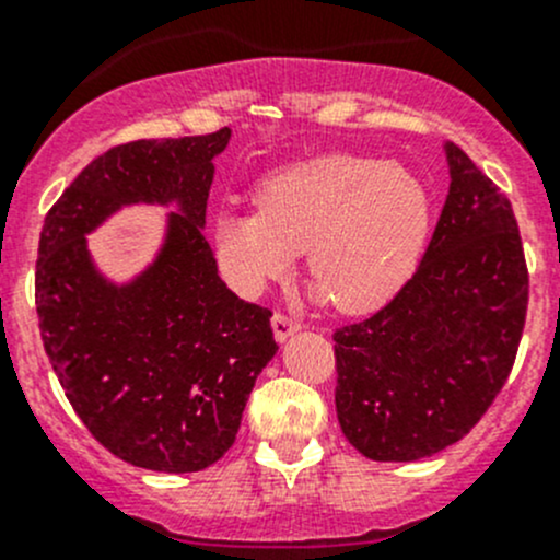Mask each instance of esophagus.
I'll return each mask as SVG.
<instances>
[{
  "mask_svg": "<svg viewBox=\"0 0 560 560\" xmlns=\"http://www.w3.org/2000/svg\"><path fill=\"white\" fill-rule=\"evenodd\" d=\"M301 330V322L298 319H292V316H287V314H273V336H276V341H287V338L292 336V332H298Z\"/></svg>",
  "mask_w": 560,
  "mask_h": 560,
  "instance_id": "1",
  "label": "esophagus"
}]
</instances>
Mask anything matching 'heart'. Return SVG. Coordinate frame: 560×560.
<instances>
[{
    "mask_svg": "<svg viewBox=\"0 0 560 560\" xmlns=\"http://www.w3.org/2000/svg\"><path fill=\"white\" fill-rule=\"evenodd\" d=\"M259 206L219 213L213 238L230 279L257 292L306 248L308 273L341 312H371L415 270L431 200L395 162L325 154L262 180Z\"/></svg>",
    "mask_w": 560,
    "mask_h": 560,
    "instance_id": "b5f03b06",
    "label": "heart"
}]
</instances>
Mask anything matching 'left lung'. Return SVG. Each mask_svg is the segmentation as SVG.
<instances>
[{"mask_svg":"<svg viewBox=\"0 0 560 560\" xmlns=\"http://www.w3.org/2000/svg\"><path fill=\"white\" fill-rule=\"evenodd\" d=\"M425 257L398 295L336 341V411L371 460H420L460 442L510 380L528 312L515 211L460 145Z\"/></svg>","mask_w":560,"mask_h":560,"instance_id":"left-lung-1","label":"left lung"}]
</instances>
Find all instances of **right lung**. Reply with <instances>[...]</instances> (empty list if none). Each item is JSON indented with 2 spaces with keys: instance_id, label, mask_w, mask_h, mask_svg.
<instances>
[{
  "instance_id": "right-lung-1",
  "label": "right lung",
  "mask_w": 560,
  "mask_h": 560,
  "mask_svg": "<svg viewBox=\"0 0 560 560\" xmlns=\"http://www.w3.org/2000/svg\"><path fill=\"white\" fill-rule=\"evenodd\" d=\"M230 129L132 140L89 162L39 233L35 303L45 354L75 415L121 460L186 474L228 453L279 343L270 308L217 273L202 235L213 156ZM129 201H173L168 238L132 285L105 282L85 233Z\"/></svg>"
}]
</instances>
